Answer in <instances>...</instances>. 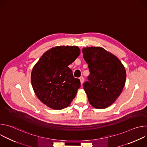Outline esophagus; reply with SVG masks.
Segmentation results:
<instances>
[{
    "label": "esophagus",
    "instance_id": "esophagus-1",
    "mask_svg": "<svg viewBox=\"0 0 147 147\" xmlns=\"http://www.w3.org/2000/svg\"><path fill=\"white\" fill-rule=\"evenodd\" d=\"M80 82H81V84H82L83 82H84V78L82 77H80Z\"/></svg>",
    "mask_w": 147,
    "mask_h": 147
}]
</instances>
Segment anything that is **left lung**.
Segmentation results:
<instances>
[{
	"label": "left lung",
	"instance_id": "8db88e82",
	"mask_svg": "<svg viewBox=\"0 0 147 147\" xmlns=\"http://www.w3.org/2000/svg\"><path fill=\"white\" fill-rule=\"evenodd\" d=\"M90 75L83 84L90 103L96 109L111 106L124 87L126 72L120 60L100 47L82 49Z\"/></svg>",
	"mask_w": 147,
	"mask_h": 147
}]
</instances>
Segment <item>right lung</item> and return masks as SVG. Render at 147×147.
<instances>
[{
	"label": "right lung",
	"mask_w": 147,
	"mask_h": 147,
	"mask_svg": "<svg viewBox=\"0 0 147 147\" xmlns=\"http://www.w3.org/2000/svg\"><path fill=\"white\" fill-rule=\"evenodd\" d=\"M76 46H59L45 52L34 66L31 84L38 99L53 109L69 106L80 87L68 67L80 55Z\"/></svg>",
	"instance_id": "obj_1"
}]
</instances>
